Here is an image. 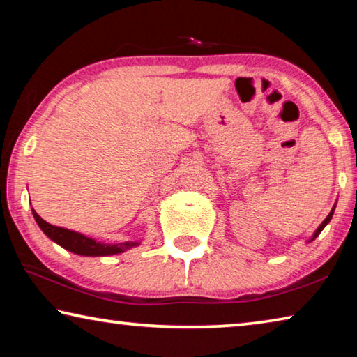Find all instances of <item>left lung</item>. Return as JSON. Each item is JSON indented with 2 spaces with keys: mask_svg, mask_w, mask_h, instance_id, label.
I'll list each match as a JSON object with an SVG mask.
<instances>
[{
  "mask_svg": "<svg viewBox=\"0 0 357 357\" xmlns=\"http://www.w3.org/2000/svg\"><path fill=\"white\" fill-rule=\"evenodd\" d=\"M332 215H334V208H332V211H331V213H329V215H328V217H326V219L323 220V223H321V225H319V227H318V229H317V231H315V234H313V238H312V241H313V239H315V238L318 236V234L323 231V228H324L326 225H328V223H329V220L332 219Z\"/></svg>",
  "mask_w": 357,
  "mask_h": 357,
  "instance_id": "1",
  "label": "left lung"
}]
</instances>
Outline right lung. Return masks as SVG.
Here are the masks:
<instances>
[{"mask_svg": "<svg viewBox=\"0 0 357 357\" xmlns=\"http://www.w3.org/2000/svg\"><path fill=\"white\" fill-rule=\"evenodd\" d=\"M33 215L42 231H44L48 238H50L52 241H55V243L61 247H64L66 250L77 253V255L105 257V255H113V253H121L124 250H129V249H132V247L138 245V243L102 244L91 238L83 236V234H80V233L70 231V229H66L61 227L50 225V223H47L44 219H40L39 214L36 213L34 209H33Z\"/></svg>", "mask_w": 357, "mask_h": 357, "instance_id": "right-lung-1", "label": "right lung"}]
</instances>
